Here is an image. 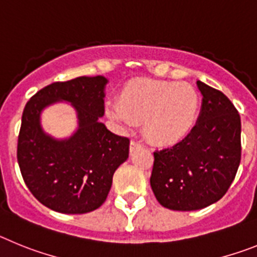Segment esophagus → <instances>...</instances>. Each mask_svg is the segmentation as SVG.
<instances>
[{
	"mask_svg": "<svg viewBox=\"0 0 257 257\" xmlns=\"http://www.w3.org/2000/svg\"><path fill=\"white\" fill-rule=\"evenodd\" d=\"M140 147H142V144H140L139 142L131 140V143H130V152H134L136 148H140Z\"/></svg>",
	"mask_w": 257,
	"mask_h": 257,
	"instance_id": "1",
	"label": "esophagus"
}]
</instances>
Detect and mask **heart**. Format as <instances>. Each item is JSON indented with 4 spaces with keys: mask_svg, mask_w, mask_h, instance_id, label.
<instances>
[{
    "mask_svg": "<svg viewBox=\"0 0 257 257\" xmlns=\"http://www.w3.org/2000/svg\"><path fill=\"white\" fill-rule=\"evenodd\" d=\"M199 109L201 97L189 83L135 78L122 87L119 101L109 104L106 113L127 127L143 122L149 143L171 147L193 133Z\"/></svg>",
    "mask_w": 257,
    "mask_h": 257,
    "instance_id": "b5f03b06",
    "label": "heart"
}]
</instances>
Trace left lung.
Returning <instances> with one entry per match:
<instances>
[{"mask_svg": "<svg viewBox=\"0 0 257 257\" xmlns=\"http://www.w3.org/2000/svg\"><path fill=\"white\" fill-rule=\"evenodd\" d=\"M202 94L193 133L154 152L151 187L157 201L175 211L201 210L222 198L240 162V117L221 91L197 81Z\"/></svg>", "mask_w": 257, "mask_h": 257, "instance_id": "8db88e82", "label": "left lung"}]
</instances>
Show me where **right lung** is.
<instances>
[{
	"instance_id": "add662e5",
	"label": "right lung",
	"mask_w": 257,
	"mask_h": 257,
	"mask_svg": "<svg viewBox=\"0 0 257 257\" xmlns=\"http://www.w3.org/2000/svg\"><path fill=\"white\" fill-rule=\"evenodd\" d=\"M103 76L77 77L41 88L29 99L18 136V163L24 183L46 207L61 213H86L100 207L113 174L128 158V138L110 133L104 115ZM56 101L74 105L79 128L64 141L47 136L40 112Z\"/></svg>"
}]
</instances>
